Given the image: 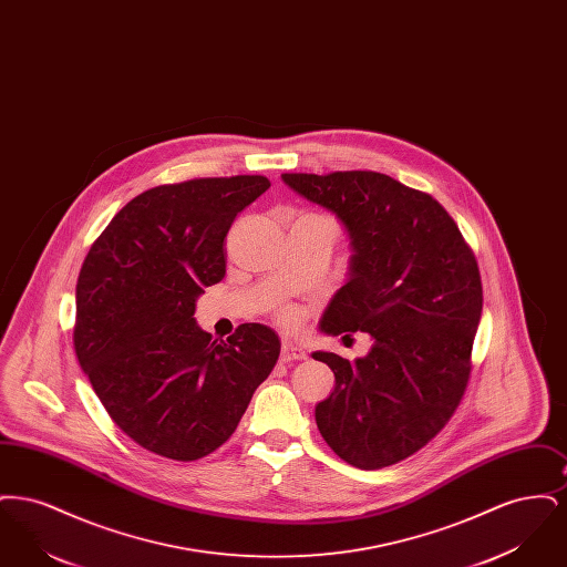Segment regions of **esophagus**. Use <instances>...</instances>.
Wrapping results in <instances>:
<instances>
[{
    "mask_svg": "<svg viewBox=\"0 0 567 567\" xmlns=\"http://www.w3.org/2000/svg\"><path fill=\"white\" fill-rule=\"evenodd\" d=\"M306 359V351L299 349L297 344L291 342H282V349H280V361L282 363H291V361H301Z\"/></svg>",
    "mask_w": 567,
    "mask_h": 567,
    "instance_id": "esophagus-1",
    "label": "esophagus"
}]
</instances>
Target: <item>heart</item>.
I'll list each match as a JSON object with an SVG mask.
<instances>
[{"mask_svg":"<svg viewBox=\"0 0 567 567\" xmlns=\"http://www.w3.org/2000/svg\"><path fill=\"white\" fill-rule=\"evenodd\" d=\"M280 319H282L285 323H291V321H293V312H282Z\"/></svg>","mask_w":567,"mask_h":567,"instance_id":"obj_1","label":"heart"}]
</instances>
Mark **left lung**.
Listing matches in <instances>:
<instances>
[{"mask_svg":"<svg viewBox=\"0 0 567 567\" xmlns=\"http://www.w3.org/2000/svg\"><path fill=\"white\" fill-rule=\"evenodd\" d=\"M282 181L336 213L351 236V280L331 299L324 333L374 338L357 361L315 352L336 377L315 412L319 432L354 467L404 461L444 430L467 389L483 312L476 257L442 204L386 174L351 169Z\"/></svg>","mask_w":567,"mask_h":567,"instance_id":"1","label":"left lung"}]
</instances>
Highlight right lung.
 <instances>
[{
    "label": "right lung",
    "instance_id": "obj_1",
    "mask_svg": "<svg viewBox=\"0 0 567 567\" xmlns=\"http://www.w3.org/2000/svg\"><path fill=\"white\" fill-rule=\"evenodd\" d=\"M266 176L193 178L140 193L89 248L76 285L74 349L110 419L142 449L195 461L236 432L270 377L280 340L244 323L213 340L195 319L225 278V238Z\"/></svg>",
    "mask_w": 567,
    "mask_h": 567
}]
</instances>
